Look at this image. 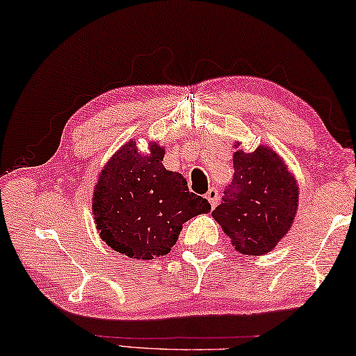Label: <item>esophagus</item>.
Instances as JSON below:
<instances>
[{"mask_svg": "<svg viewBox=\"0 0 356 356\" xmlns=\"http://www.w3.org/2000/svg\"><path fill=\"white\" fill-rule=\"evenodd\" d=\"M207 199H208V202L211 203V207L214 208L219 203V192H218V189L216 188H211L209 189L208 192H207Z\"/></svg>", "mask_w": 356, "mask_h": 356, "instance_id": "34e87169", "label": "esophagus"}]
</instances>
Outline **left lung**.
Segmentation results:
<instances>
[{
  "label": "left lung",
  "mask_w": 356,
  "mask_h": 356,
  "mask_svg": "<svg viewBox=\"0 0 356 356\" xmlns=\"http://www.w3.org/2000/svg\"><path fill=\"white\" fill-rule=\"evenodd\" d=\"M233 168L232 184L213 218L238 252L264 255L276 248L293 224L298 184L282 157L265 145L252 153L236 149Z\"/></svg>",
  "instance_id": "1"
}]
</instances>
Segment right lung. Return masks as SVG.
<instances>
[{"label": "right lung", "mask_w": 356, "mask_h": 356, "mask_svg": "<svg viewBox=\"0 0 356 356\" xmlns=\"http://www.w3.org/2000/svg\"><path fill=\"white\" fill-rule=\"evenodd\" d=\"M165 149L156 142L140 153L136 140L110 157L97 177L92 214L99 235L116 252L151 260L172 250L186 220L211 209L189 192L181 173L162 165Z\"/></svg>", "instance_id": "obj_1"}]
</instances>
